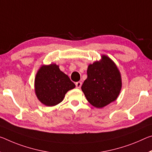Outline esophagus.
<instances>
[{"instance_id": "esophagus-1", "label": "esophagus", "mask_w": 152, "mask_h": 152, "mask_svg": "<svg viewBox=\"0 0 152 152\" xmlns=\"http://www.w3.org/2000/svg\"><path fill=\"white\" fill-rule=\"evenodd\" d=\"M81 86H82V83H81V82H77V83H76V88H80L81 87Z\"/></svg>"}]
</instances>
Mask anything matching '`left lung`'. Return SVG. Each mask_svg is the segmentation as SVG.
I'll list each match as a JSON object with an SVG mask.
<instances>
[{"label":"left lung","mask_w":152,"mask_h":152,"mask_svg":"<svg viewBox=\"0 0 152 152\" xmlns=\"http://www.w3.org/2000/svg\"><path fill=\"white\" fill-rule=\"evenodd\" d=\"M122 88L121 74L116 64L105 55L88 65L87 78L81 89L93 106L102 108L117 99Z\"/></svg>","instance_id":"left-lung-1"}]
</instances>
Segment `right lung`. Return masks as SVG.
I'll use <instances>...</instances> for the list:
<instances>
[{
	"label": "right lung",
	"mask_w": 152,
	"mask_h": 152,
	"mask_svg": "<svg viewBox=\"0 0 152 152\" xmlns=\"http://www.w3.org/2000/svg\"><path fill=\"white\" fill-rule=\"evenodd\" d=\"M76 87L68 76L55 64L42 65L34 80V91L38 99L46 106H55L63 101L66 93Z\"/></svg>",
	"instance_id": "1"
}]
</instances>
